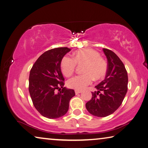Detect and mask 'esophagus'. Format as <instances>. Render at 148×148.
I'll return each mask as SVG.
<instances>
[{"instance_id": "esophagus-1", "label": "esophagus", "mask_w": 148, "mask_h": 148, "mask_svg": "<svg viewBox=\"0 0 148 148\" xmlns=\"http://www.w3.org/2000/svg\"><path fill=\"white\" fill-rule=\"evenodd\" d=\"M75 92L76 94H81V93H82V91H81V90H75Z\"/></svg>"}]
</instances>
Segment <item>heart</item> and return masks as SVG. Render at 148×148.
I'll return each mask as SVG.
<instances>
[{
    "label": "heart",
    "instance_id": "1",
    "mask_svg": "<svg viewBox=\"0 0 148 148\" xmlns=\"http://www.w3.org/2000/svg\"><path fill=\"white\" fill-rule=\"evenodd\" d=\"M84 63L82 69L84 74L72 77L67 81V86L75 90H82L92 83L93 79L98 81L106 75L107 63L92 49H83L75 52L73 58L65 56L62 59L60 67L62 73L69 77L73 73L77 64Z\"/></svg>",
    "mask_w": 148,
    "mask_h": 148
}]
</instances>
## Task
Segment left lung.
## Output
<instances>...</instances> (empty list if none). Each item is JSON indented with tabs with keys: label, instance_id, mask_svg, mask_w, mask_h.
Instances as JSON below:
<instances>
[{
	"label": "left lung",
	"instance_id": "obj_1",
	"mask_svg": "<svg viewBox=\"0 0 148 148\" xmlns=\"http://www.w3.org/2000/svg\"><path fill=\"white\" fill-rule=\"evenodd\" d=\"M107 58L105 80L97 85L91 100L86 104L88 111L97 117L112 114L120 107L127 92L128 76L125 66L113 51L103 49Z\"/></svg>",
	"mask_w": 148,
	"mask_h": 148
}]
</instances>
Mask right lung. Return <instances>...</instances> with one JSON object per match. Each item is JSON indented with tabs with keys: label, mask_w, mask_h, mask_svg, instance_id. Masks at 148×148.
Wrapping results in <instances>:
<instances>
[{
	"label": "right lung",
	"mask_w": 148,
	"mask_h": 148,
	"mask_svg": "<svg viewBox=\"0 0 148 148\" xmlns=\"http://www.w3.org/2000/svg\"><path fill=\"white\" fill-rule=\"evenodd\" d=\"M70 51L58 47L46 51L30 69L28 90L31 99L36 110L45 118L55 119L66 114L69 101L75 95L73 90L64 87L60 69L62 59ZM57 89L60 91L58 93Z\"/></svg>",
	"instance_id": "obj_1"
}]
</instances>
